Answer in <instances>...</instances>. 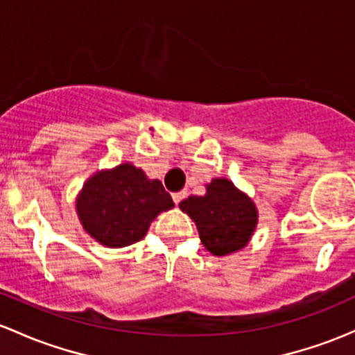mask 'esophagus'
Here are the masks:
<instances>
[{
  "label": "esophagus",
  "instance_id": "obj_1",
  "mask_svg": "<svg viewBox=\"0 0 355 355\" xmlns=\"http://www.w3.org/2000/svg\"><path fill=\"white\" fill-rule=\"evenodd\" d=\"M171 197H173V202L178 206V204H180L182 200H184L185 197H187V192H185V190H182V192H175Z\"/></svg>",
  "mask_w": 355,
  "mask_h": 355
}]
</instances>
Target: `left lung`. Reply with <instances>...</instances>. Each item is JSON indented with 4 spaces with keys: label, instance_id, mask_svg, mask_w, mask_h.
Masks as SVG:
<instances>
[{
    "label": "left lung",
    "instance_id": "left-lung-1",
    "mask_svg": "<svg viewBox=\"0 0 355 355\" xmlns=\"http://www.w3.org/2000/svg\"><path fill=\"white\" fill-rule=\"evenodd\" d=\"M180 209L193 219L202 245L212 255L243 248L259 218L252 200L226 178H214L206 196H190L182 200Z\"/></svg>",
    "mask_w": 355,
    "mask_h": 355
}]
</instances>
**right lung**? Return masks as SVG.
I'll list each match as a JSON object with an SVG mask.
<instances>
[{"label":"right lung","mask_w":355,"mask_h":355,"mask_svg":"<svg viewBox=\"0 0 355 355\" xmlns=\"http://www.w3.org/2000/svg\"><path fill=\"white\" fill-rule=\"evenodd\" d=\"M173 207L159 180H148L139 168L119 165L93 175L76 200L87 233L98 243L119 248L139 241L159 212Z\"/></svg>","instance_id":"right-lung-1"}]
</instances>
